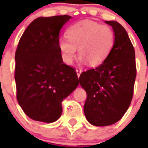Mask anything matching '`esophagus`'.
Instances as JSON below:
<instances>
[{"label": "esophagus", "instance_id": "obj_1", "mask_svg": "<svg viewBox=\"0 0 148 148\" xmlns=\"http://www.w3.org/2000/svg\"><path fill=\"white\" fill-rule=\"evenodd\" d=\"M75 72H76V74H77V76H78V78H79V76H80L81 73H82V70H79V69H77L76 70H75Z\"/></svg>", "mask_w": 148, "mask_h": 148}]
</instances>
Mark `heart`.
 <instances>
[{
    "label": "heart",
    "instance_id": "1",
    "mask_svg": "<svg viewBox=\"0 0 148 148\" xmlns=\"http://www.w3.org/2000/svg\"><path fill=\"white\" fill-rule=\"evenodd\" d=\"M66 37L67 40H58V47L67 64H71L78 49L82 62L97 66L109 56L115 42L114 32L110 27L90 20L71 26L66 31Z\"/></svg>",
    "mask_w": 148,
    "mask_h": 148
}]
</instances>
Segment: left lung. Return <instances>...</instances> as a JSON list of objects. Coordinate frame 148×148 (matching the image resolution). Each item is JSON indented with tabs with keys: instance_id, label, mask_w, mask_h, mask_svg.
I'll use <instances>...</instances> for the list:
<instances>
[{
	"instance_id": "1",
	"label": "left lung",
	"mask_w": 148,
	"mask_h": 148,
	"mask_svg": "<svg viewBox=\"0 0 148 148\" xmlns=\"http://www.w3.org/2000/svg\"><path fill=\"white\" fill-rule=\"evenodd\" d=\"M104 22L114 32L113 49L102 64L79 77L87 95L84 115L97 127L113 125L122 118L131 102L136 74L135 51L125 29L116 21Z\"/></svg>"
}]
</instances>
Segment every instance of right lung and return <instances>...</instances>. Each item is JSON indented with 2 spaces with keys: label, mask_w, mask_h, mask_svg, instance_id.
<instances>
[{
  "label": "right lung",
  "mask_w": 148,
  "mask_h": 148,
  "mask_svg": "<svg viewBox=\"0 0 148 148\" xmlns=\"http://www.w3.org/2000/svg\"><path fill=\"white\" fill-rule=\"evenodd\" d=\"M70 15L39 17L27 27L15 52L17 99L27 116L53 123L62 113L63 100L78 85L75 70L64 64L60 30Z\"/></svg>",
  "instance_id": "right-lung-1"
}]
</instances>
